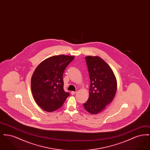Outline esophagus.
Segmentation results:
<instances>
[{"instance_id":"1","label":"esophagus","mask_w":150,"mask_h":150,"mask_svg":"<svg viewBox=\"0 0 150 150\" xmlns=\"http://www.w3.org/2000/svg\"><path fill=\"white\" fill-rule=\"evenodd\" d=\"M76 92H75V91H72L71 92V93L72 95H74L75 94H76Z\"/></svg>"}]
</instances>
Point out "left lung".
I'll use <instances>...</instances> for the list:
<instances>
[{
	"mask_svg": "<svg viewBox=\"0 0 150 150\" xmlns=\"http://www.w3.org/2000/svg\"><path fill=\"white\" fill-rule=\"evenodd\" d=\"M86 59L91 85L89 98L83 106L89 113L97 114L114 99L117 81L111 67L100 57L89 56Z\"/></svg>",
	"mask_w": 150,
	"mask_h": 150,
	"instance_id": "left-lung-1",
	"label": "left lung"
}]
</instances>
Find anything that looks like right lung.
<instances>
[{
  "label": "right lung",
  "mask_w": 150,
  "mask_h": 150,
  "mask_svg": "<svg viewBox=\"0 0 150 150\" xmlns=\"http://www.w3.org/2000/svg\"><path fill=\"white\" fill-rule=\"evenodd\" d=\"M74 56L58 55L49 57L36 68L31 80V91L36 103L47 112L61 107L70 94L64 90L63 74Z\"/></svg>",
  "instance_id": "obj_1"
}]
</instances>
